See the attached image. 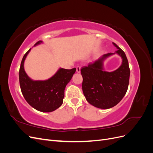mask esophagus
I'll return each mask as SVG.
<instances>
[{"mask_svg":"<svg viewBox=\"0 0 153 153\" xmlns=\"http://www.w3.org/2000/svg\"><path fill=\"white\" fill-rule=\"evenodd\" d=\"M80 69H81V68L80 66H77L76 67V72L80 73Z\"/></svg>","mask_w":153,"mask_h":153,"instance_id":"34e87169","label":"esophagus"}]
</instances>
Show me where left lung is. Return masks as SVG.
I'll return each instance as SVG.
<instances>
[{
    "label": "left lung",
    "instance_id": "8db88e82",
    "mask_svg": "<svg viewBox=\"0 0 153 153\" xmlns=\"http://www.w3.org/2000/svg\"><path fill=\"white\" fill-rule=\"evenodd\" d=\"M113 45L118 49L115 53L104 54L80 70L82 91L86 100L99 108L108 109L118 104L126 94L129 85L130 70L126 54L116 44ZM115 53L123 59L121 66L112 72L103 71L104 60Z\"/></svg>",
    "mask_w": 153,
    "mask_h": 153
}]
</instances>
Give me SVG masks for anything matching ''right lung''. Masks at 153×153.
Wrapping results in <instances>:
<instances>
[{"label": "right lung", "mask_w": 153, "mask_h": 153, "mask_svg": "<svg viewBox=\"0 0 153 153\" xmlns=\"http://www.w3.org/2000/svg\"><path fill=\"white\" fill-rule=\"evenodd\" d=\"M42 43L39 41L34 46ZM29 49L23 57L19 71V81L22 93L32 107L43 112H53L63 103L64 89L71 80L76 68H60L55 75L47 80H32L27 75L24 64Z\"/></svg>", "instance_id": "obj_1"}]
</instances>
